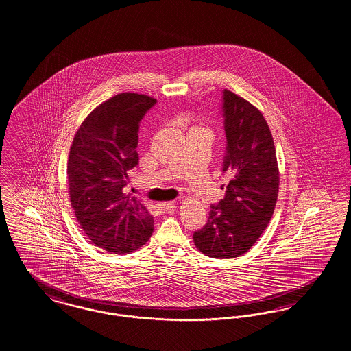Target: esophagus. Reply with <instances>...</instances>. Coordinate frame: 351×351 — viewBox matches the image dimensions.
<instances>
[{"label":"esophagus","mask_w":351,"mask_h":351,"mask_svg":"<svg viewBox=\"0 0 351 351\" xmlns=\"http://www.w3.org/2000/svg\"><path fill=\"white\" fill-rule=\"evenodd\" d=\"M156 208H158V210H160L162 213H165V212H167V210H171V209L175 208V202H173V201L159 202V204H156Z\"/></svg>","instance_id":"34e87169"}]
</instances>
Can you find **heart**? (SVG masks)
Segmentation results:
<instances>
[{
  "instance_id": "obj_1",
  "label": "heart",
  "mask_w": 351,
  "mask_h": 351,
  "mask_svg": "<svg viewBox=\"0 0 351 351\" xmlns=\"http://www.w3.org/2000/svg\"><path fill=\"white\" fill-rule=\"evenodd\" d=\"M192 130H196V132L206 134L208 136H212V129H210L208 125H199V126H195V128H192Z\"/></svg>"
}]
</instances>
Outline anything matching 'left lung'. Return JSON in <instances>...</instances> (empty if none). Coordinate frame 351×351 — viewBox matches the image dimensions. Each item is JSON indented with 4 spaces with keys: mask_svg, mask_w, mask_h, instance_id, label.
<instances>
[{
    "mask_svg": "<svg viewBox=\"0 0 351 351\" xmlns=\"http://www.w3.org/2000/svg\"><path fill=\"white\" fill-rule=\"evenodd\" d=\"M222 114V171L230 180L225 197L210 206L208 222L193 233V241L206 256L230 259L250 250L267 228L278 201L279 168L272 134L258 108L225 89Z\"/></svg>",
    "mask_w": 351,
    "mask_h": 351,
    "instance_id": "8db88e82",
    "label": "left lung"
}]
</instances>
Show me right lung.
<instances>
[{
    "label": "right lung",
    "mask_w": 351,
    "mask_h": 351,
    "mask_svg": "<svg viewBox=\"0 0 351 351\" xmlns=\"http://www.w3.org/2000/svg\"><path fill=\"white\" fill-rule=\"evenodd\" d=\"M155 104L146 95H116L88 114L69 149L71 205L84 233L108 252L138 250L154 232V217L123 186L139 160V123Z\"/></svg>",
    "instance_id": "right-lung-1"
}]
</instances>
